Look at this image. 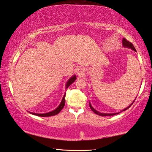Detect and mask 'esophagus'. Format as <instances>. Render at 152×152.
Masks as SVG:
<instances>
[{"instance_id":"1","label":"esophagus","mask_w":152,"mask_h":152,"mask_svg":"<svg viewBox=\"0 0 152 152\" xmlns=\"http://www.w3.org/2000/svg\"><path fill=\"white\" fill-rule=\"evenodd\" d=\"M84 74H85V72H84L83 69H78V70H77V75H83Z\"/></svg>"}]
</instances>
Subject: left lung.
Returning a JSON list of instances; mask_svg holds the SVG:
<instances>
[{
  "label": "left lung",
  "instance_id": "8db88e82",
  "mask_svg": "<svg viewBox=\"0 0 152 152\" xmlns=\"http://www.w3.org/2000/svg\"><path fill=\"white\" fill-rule=\"evenodd\" d=\"M122 45H123V47H126V48H129V49H132L133 50H134V51H136V50H135V47H134V45H133V44L132 43V42H129L128 41H127V40L126 39H123V40H122ZM135 99H136V98H135ZM135 99L134 100V102H133L131 104H130L128 107H126V108H125L124 110H123L122 111H126V110H127V109H128L130 106H131L133 103H134V102H135ZM89 107H90V108H91V110L94 111V112L95 113V114H97V115H100V116H111V115H116V114H118V113H119L120 112H118V113H100V112H99V111H97L96 110H95V109L92 107V105H91V103H90V102H89Z\"/></svg>",
  "mask_w": 152,
  "mask_h": 152
}]
</instances>
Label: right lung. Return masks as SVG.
I'll list each match as a JSON object with an SVG mask.
<instances>
[{
	"label": "right lung",
	"mask_w": 152,
	"mask_h": 152,
	"mask_svg": "<svg viewBox=\"0 0 152 152\" xmlns=\"http://www.w3.org/2000/svg\"><path fill=\"white\" fill-rule=\"evenodd\" d=\"M76 75H74L72 77H71L70 79H69V80L67 81V82L66 83L65 85V87L66 89H67L68 87L71 86V85L73 83V82L76 80ZM65 94L64 95V96L63 97L62 100H61V102L59 104V105L58 106V107L54 110L53 111H50V112H48V113H33V112H30V111H28L29 113H31V114H33L34 115H37V116H40V117H49V116H53V115H55L58 114V113L60 112L61 111V110L64 107V106H65Z\"/></svg>",
	"instance_id": "1"
}]
</instances>
